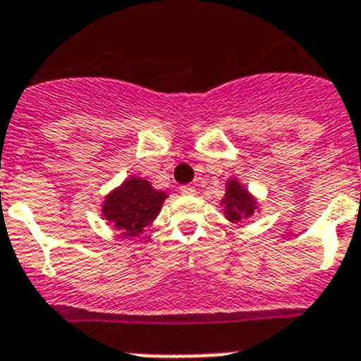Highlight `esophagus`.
<instances>
[{
	"label": "esophagus",
	"instance_id": "1",
	"mask_svg": "<svg viewBox=\"0 0 361 361\" xmlns=\"http://www.w3.org/2000/svg\"><path fill=\"white\" fill-rule=\"evenodd\" d=\"M180 190H181V194H187V196H192V194H196V187H194V185H181Z\"/></svg>",
	"mask_w": 361,
	"mask_h": 361
}]
</instances>
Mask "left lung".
<instances>
[{"label": "left lung", "mask_w": 361, "mask_h": 361, "mask_svg": "<svg viewBox=\"0 0 361 361\" xmlns=\"http://www.w3.org/2000/svg\"><path fill=\"white\" fill-rule=\"evenodd\" d=\"M225 214L231 221H240L255 214L256 202L236 180H231L227 185V194L224 202Z\"/></svg>", "instance_id": "left-lung-1"}]
</instances>
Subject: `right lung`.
<instances>
[{"instance_id": "obj_1", "label": "right lung", "mask_w": 361, "mask_h": 361, "mask_svg": "<svg viewBox=\"0 0 361 361\" xmlns=\"http://www.w3.org/2000/svg\"><path fill=\"white\" fill-rule=\"evenodd\" d=\"M165 198L167 194L152 189L147 180L128 178L120 189L106 196L103 216L123 236L134 238L154 221Z\"/></svg>"}]
</instances>
